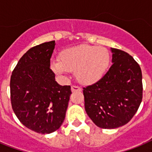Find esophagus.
<instances>
[{
	"mask_svg": "<svg viewBox=\"0 0 152 152\" xmlns=\"http://www.w3.org/2000/svg\"><path fill=\"white\" fill-rule=\"evenodd\" d=\"M71 90L72 92H75V91H81V88L78 86H75V85H72L71 87Z\"/></svg>",
	"mask_w": 152,
	"mask_h": 152,
	"instance_id": "esophagus-1",
	"label": "esophagus"
}]
</instances>
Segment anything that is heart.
Segmentation results:
<instances>
[{
  "label": "heart",
  "mask_w": 152,
  "mask_h": 152,
  "mask_svg": "<svg viewBox=\"0 0 152 152\" xmlns=\"http://www.w3.org/2000/svg\"><path fill=\"white\" fill-rule=\"evenodd\" d=\"M110 61V55L105 47L80 45L62 51L59 60L51 61L50 67L60 75L75 71L79 82L91 84L103 77Z\"/></svg>",
  "instance_id": "heart-1"
}]
</instances>
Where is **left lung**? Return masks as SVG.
<instances>
[{
	"label": "left lung",
	"instance_id": "obj_1",
	"mask_svg": "<svg viewBox=\"0 0 152 152\" xmlns=\"http://www.w3.org/2000/svg\"><path fill=\"white\" fill-rule=\"evenodd\" d=\"M108 72L92 85L83 88L84 106L89 118L102 129L127 124L137 113L143 98L142 72L132 56L111 48Z\"/></svg>",
	"mask_w": 152,
	"mask_h": 152
}]
</instances>
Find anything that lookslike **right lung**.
Returning <instances> with one entry per match:
<instances>
[{
  "mask_svg": "<svg viewBox=\"0 0 152 152\" xmlns=\"http://www.w3.org/2000/svg\"><path fill=\"white\" fill-rule=\"evenodd\" d=\"M55 41L32 47L23 55L10 80L12 107L23 125L38 133L55 132L65 118L70 86H61L50 69Z\"/></svg>",
  "mask_w": 152,
  "mask_h": 152,
  "instance_id": "add662e5",
  "label": "right lung"
}]
</instances>
